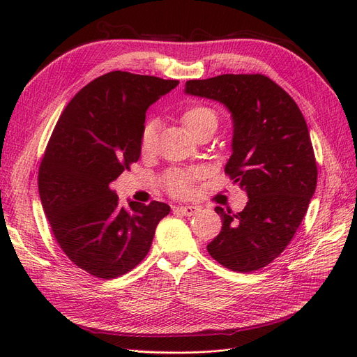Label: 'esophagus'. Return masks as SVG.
<instances>
[{
    "label": "esophagus",
    "instance_id": "1",
    "mask_svg": "<svg viewBox=\"0 0 357 357\" xmlns=\"http://www.w3.org/2000/svg\"><path fill=\"white\" fill-rule=\"evenodd\" d=\"M197 211H198V208L192 207V205H186V207H174V213L181 214V215H193Z\"/></svg>",
    "mask_w": 357,
    "mask_h": 357
}]
</instances>
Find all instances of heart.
Segmentation results:
<instances>
[{"mask_svg": "<svg viewBox=\"0 0 357 357\" xmlns=\"http://www.w3.org/2000/svg\"><path fill=\"white\" fill-rule=\"evenodd\" d=\"M181 123L188 129V132L193 137L204 129L218 126V114L208 107L193 105L181 114ZM156 144V125L155 122H147L139 135V150L143 155L153 152ZM198 172L193 169H171L162 178V185L171 193L172 197L185 198L193 192Z\"/></svg>", "mask_w": 357, "mask_h": 357, "instance_id": "1", "label": "heart"}]
</instances>
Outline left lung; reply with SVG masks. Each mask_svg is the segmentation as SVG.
Instances as JSON below:
<instances>
[{"instance_id":"8db88e82","label":"left lung","mask_w":357,"mask_h":357,"mask_svg":"<svg viewBox=\"0 0 357 357\" xmlns=\"http://www.w3.org/2000/svg\"><path fill=\"white\" fill-rule=\"evenodd\" d=\"M185 92L231 112L232 155L225 172L248 197L240 213L214 208L222 231L207 250L232 271H256L282 255L314 195L317 164L307 122L294 98L262 74L189 80Z\"/></svg>"}]
</instances>
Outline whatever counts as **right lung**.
<instances>
[{
	"label": "right lung",
	"instance_id": "1",
	"mask_svg": "<svg viewBox=\"0 0 357 357\" xmlns=\"http://www.w3.org/2000/svg\"><path fill=\"white\" fill-rule=\"evenodd\" d=\"M178 80L112 71L92 80L62 112L38 169L43 210L62 252L98 278L143 261L169 205L119 202L110 183L138 160L146 112Z\"/></svg>",
	"mask_w": 357,
	"mask_h": 357
}]
</instances>
